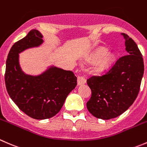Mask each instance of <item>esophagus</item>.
<instances>
[{
    "label": "esophagus",
    "instance_id": "34e87169",
    "mask_svg": "<svg viewBox=\"0 0 147 147\" xmlns=\"http://www.w3.org/2000/svg\"><path fill=\"white\" fill-rule=\"evenodd\" d=\"M77 82H78V85H82V84H86V81L85 78L83 76H78V79H77Z\"/></svg>",
    "mask_w": 147,
    "mask_h": 147
}]
</instances>
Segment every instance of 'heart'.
Masks as SVG:
<instances>
[{
	"instance_id": "obj_1",
	"label": "heart",
	"mask_w": 147,
	"mask_h": 147,
	"mask_svg": "<svg viewBox=\"0 0 147 147\" xmlns=\"http://www.w3.org/2000/svg\"><path fill=\"white\" fill-rule=\"evenodd\" d=\"M107 54H108V51L107 50H105V49H101V50H98V51L96 52L93 55L92 57H91V61L98 62L100 61L98 65V70H104V69H107L114 62V56L111 54L107 55Z\"/></svg>"
}]
</instances>
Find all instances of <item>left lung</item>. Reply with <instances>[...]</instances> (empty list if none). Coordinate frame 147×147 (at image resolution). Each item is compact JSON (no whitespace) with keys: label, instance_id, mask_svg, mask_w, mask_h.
I'll return each mask as SVG.
<instances>
[{"label":"left lung","instance_id":"8db88e82","mask_svg":"<svg viewBox=\"0 0 147 147\" xmlns=\"http://www.w3.org/2000/svg\"><path fill=\"white\" fill-rule=\"evenodd\" d=\"M125 39L127 55L121 56L109 71L87 79L91 96L86 103L88 111L98 119L116 118L126 111L139 94L144 66L136 43L128 35Z\"/></svg>","mask_w":147,"mask_h":147}]
</instances>
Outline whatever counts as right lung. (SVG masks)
Returning a JSON list of instances; mask_svg holds the SVG:
<instances>
[{"label": "right lung", "instance_id": "1", "mask_svg": "<svg viewBox=\"0 0 147 147\" xmlns=\"http://www.w3.org/2000/svg\"><path fill=\"white\" fill-rule=\"evenodd\" d=\"M38 30H31L13 44L6 60L5 83L10 97L18 108L35 119H46L57 114L69 93L77 85L71 71L50 66L38 76L26 74L19 63V53L43 43Z\"/></svg>", "mask_w": 147, "mask_h": 147}]
</instances>
